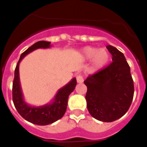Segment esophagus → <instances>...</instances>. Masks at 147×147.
I'll list each match as a JSON object with an SVG mask.
<instances>
[{
	"instance_id": "34e87169",
	"label": "esophagus",
	"mask_w": 147,
	"mask_h": 147,
	"mask_svg": "<svg viewBox=\"0 0 147 147\" xmlns=\"http://www.w3.org/2000/svg\"><path fill=\"white\" fill-rule=\"evenodd\" d=\"M76 80H77V82L78 83H82L84 82L83 76L82 75H78V76H76Z\"/></svg>"
}]
</instances>
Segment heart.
Returning <instances> with one entry per match:
<instances>
[{
  "label": "heart",
  "instance_id": "b5f03b06",
  "mask_svg": "<svg viewBox=\"0 0 147 147\" xmlns=\"http://www.w3.org/2000/svg\"><path fill=\"white\" fill-rule=\"evenodd\" d=\"M82 54L85 59H92V68L95 70L103 68L110 59L109 52L104 48L86 47L82 49Z\"/></svg>",
  "mask_w": 147,
  "mask_h": 147
}]
</instances>
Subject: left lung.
I'll return each instance as SVG.
<instances>
[{
	"label": "left lung",
	"mask_w": 147,
	"mask_h": 147,
	"mask_svg": "<svg viewBox=\"0 0 147 147\" xmlns=\"http://www.w3.org/2000/svg\"><path fill=\"white\" fill-rule=\"evenodd\" d=\"M107 50L113 62L84 82L87 86L85 99L90 114L103 122L121 118L132 103L134 86L130 69L124 55L111 45Z\"/></svg>",
	"instance_id": "obj_1"
}]
</instances>
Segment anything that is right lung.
I'll use <instances>...</instances> for the list:
<instances>
[{
  "instance_id": "1",
  "label": "right lung",
  "mask_w": 147,
  "mask_h": 147,
  "mask_svg": "<svg viewBox=\"0 0 147 147\" xmlns=\"http://www.w3.org/2000/svg\"><path fill=\"white\" fill-rule=\"evenodd\" d=\"M50 47V42L42 40L34 43L22 53L15 69L14 79L13 82V101L18 113L26 121L41 126L48 125L62 118L66 111L69 94L73 92L77 84L76 78H73L67 85L58 91L52 102L42 106H31L24 100L20 83V62L24 56L36 49H48Z\"/></svg>"
}]
</instances>
